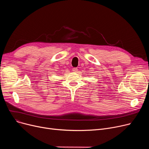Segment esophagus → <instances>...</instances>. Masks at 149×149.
<instances>
[{
  "mask_svg": "<svg viewBox=\"0 0 149 149\" xmlns=\"http://www.w3.org/2000/svg\"><path fill=\"white\" fill-rule=\"evenodd\" d=\"M72 71H73L74 72H77L78 69H77V68H74L72 69Z\"/></svg>",
  "mask_w": 149,
  "mask_h": 149,
  "instance_id": "obj_1",
  "label": "esophagus"
}]
</instances>
